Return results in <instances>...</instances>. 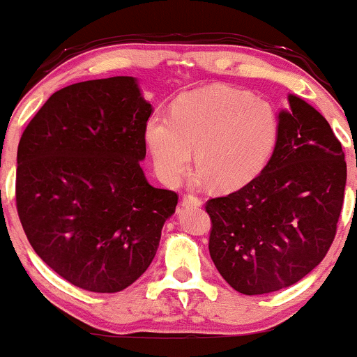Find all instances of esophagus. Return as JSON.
Returning a JSON list of instances; mask_svg holds the SVG:
<instances>
[{"mask_svg":"<svg viewBox=\"0 0 357 357\" xmlns=\"http://www.w3.org/2000/svg\"><path fill=\"white\" fill-rule=\"evenodd\" d=\"M183 205H193V206H202V199L193 197V195H183Z\"/></svg>","mask_w":357,"mask_h":357,"instance_id":"1","label":"esophagus"}]
</instances>
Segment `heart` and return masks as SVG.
<instances>
[{
	"instance_id": "1",
	"label": "heart",
	"mask_w": 357,
	"mask_h": 357,
	"mask_svg": "<svg viewBox=\"0 0 357 357\" xmlns=\"http://www.w3.org/2000/svg\"><path fill=\"white\" fill-rule=\"evenodd\" d=\"M280 121L273 107L250 93L211 88L179 100L171 119L152 116L146 140L166 185H178L191 159L203 179L220 190L244 186L264 169Z\"/></svg>"
}]
</instances>
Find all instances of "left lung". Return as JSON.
<instances>
[{"instance_id":"obj_1","label":"left lung","mask_w":357,"mask_h":357,"mask_svg":"<svg viewBox=\"0 0 357 357\" xmlns=\"http://www.w3.org/2000/svg\"><path fill=\"white\" fill-rule=\"evenodd\" d=\"M288 101L261 174L205 205L211 261L244 295L298 283L324 259L337 232L347 178L342 146L307 101L293 95Z\"/></svg>"}]
</instances>
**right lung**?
<instances>
[{"instance_id": "1", "label": "right lung", "mask_w": 357, "mask_h": 357, "mask_svg": "<svg viewBox=\"0 0 357 357\" xmlns=\"http://www.w3.org/2000/svg\"><path fill=\"white\" fill-rule=\"evenodd\" d=\"M151 103L135 77L54 93L23 130L17 211L42 261L77 288L116 293L151 266L178 195L147 183Z\"/></svg>"}]
</instances>
